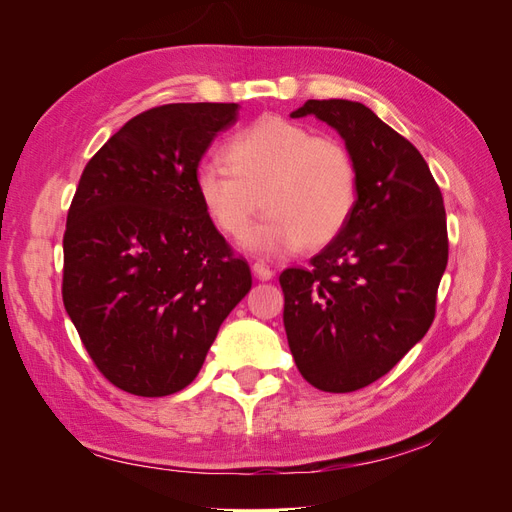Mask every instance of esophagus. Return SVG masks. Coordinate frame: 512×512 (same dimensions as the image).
Masks as SVG:
<instances>
[{
    "instance_id": "esophagus-1",
    "label": "esophagus",
    "mask_w": 512,
    "mask_h": 512,
    "mask_svg": "<svg viewBox=\"0 0 512 512\" xmlns=\"http://www.w3.org/2000/svg\"><path fill=\"white\" fill-rule=\"evenodd\" d=\"M252 271H254V275L258 277V280H262V282H267V280H271V277H273V271L265 265V262H254Z\"/></svg>"
}]
</instances>
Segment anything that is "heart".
<instances>
[{
  "label": "heart",
  "instance_id": "obj_1",
  "mask_svg": "<svg viewBox=\"0 0 512 512\" xmlns=\"http://www.w3.org/2000/svg\"><path fill=\"white\" fill-rule=\"evenodd\" d=\"M226 162L196 168V194L213 226L230 239L250 232L265 203L269 211L247 247L286 254L322 247L342 235L359 200V168L350 149L303 123L265 115L226 145Z\"/></svg>",
  "mask_w": 512,
  "mask_h": 512
}]
</instances>
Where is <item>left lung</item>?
Masks as SVG:
<instances>
[{"label":"left lung","mask_w":512,"mask_h":512,"mask_svg":"<svg viewBox=\"0 0 512 512\" xmlns=\"http://www.w3.org/2000/svg\"><path fill=\"white\" fill-rule=\"evenodd\" d=\"M305 115L344 136L359 200L342 235L282 271L284 327L301 376L350 393L389 374L436 318L446 211L418 149L365 104L307 100L292 117Z\"/></svg>","instance_id":"left-lung-1"}]
</instances>
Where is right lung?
I'll return each mask as SVG.
<instances>
[{
	"mask_svg": "<svg viewBox=\"0 0 512 512\" xmlns=\"http://www.w3.org/2000/svg\"><path fill=\"white\" fill-rule=\"evenodd\" d=\"M239 104H162L83 170L64 232L61 297L100 374L138 397L185 389L252 273L213 226L196 168Z\"/></svg>",
	"mask_w": 512,
	"mask_h": 512,
	"instance_id": "1",
	"label": "right lung"
}]
</instances>
